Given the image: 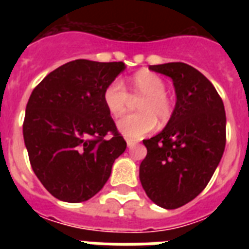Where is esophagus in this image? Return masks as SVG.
I'll return each instance as SVG.
<instances>
[{
	"instance_id": "34e87169",
	"label": "esophagus",
	"mask_w": 249,
	"mask_h": 249,
	"mask_svg": "<svg viewBox=\"0 0 249 249\" xmlns=\"http://www.w3.org/2000/svg\"><path fill=\"white\" fill-rule=\"evenodd\" d=\"M126 144H128L129 148H132V147H134V146H136L137 142H134V141L130 140V138H126Z\"/></svg>"
}]
</instances>
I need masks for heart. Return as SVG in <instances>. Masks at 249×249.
I'll list each match as a JSON object with an SVG mask.
<instances>
[{
    "mask_svg": "<svg viewBox=\"0 0 249 249\" xmlns=\"http://www.w3.org/2000/svg\"><path fill=\"white\" fill-rule=\"evenodd\" d=\"M129 91L133 98H142L134 115L119 121L117 128L130 140H141L158 125L168 124L174 113V101L165 91V81L151 71H140L129 79ZM103 102L113 117L124 116L130 103V95L119 79L112 80L103 90Z\"/></svg>",
    "mask_w": 249,
    "mask_h": 249,
    "instance_id": "b5f03b06",
    "label": "heart"
}]
</instances>
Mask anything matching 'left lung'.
Wrapping results in <instances>:
<instances>
[{
  "label": "left lung",
  "mask_w": 249,
  "mask_h": 249,
  "mask_svg": "<svg viewBox=\"0 0 249 249\" xmlns=\"http://www.w3.org/2000/svg\"><path fill=\"white\" fill-rule=\"evenodd\" d=\"M173 80L177 102L164 130L144 140L140 165L142 187L155 204L176 209L199 195L211 181L226 144L224 102L212 83L181 62L150 66Z\"/></svg>",
  "instance_id": "obj_1"
}]
</instances>
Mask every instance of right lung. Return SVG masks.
<instances>
[{
  "mask_svg": "<svg viewBox=\"0 0 249 249\" xmlns=\"http://www.w3.org/2000/svg\"><path fill=\"white\" fill-rule=\"evenodd\" d=\"M123 62L77 59L50 72L33 89L23 137L33 172L53 196L80 203L99 193L126 142L103 102Z\"/></svg>",
  "mask_w": 249,
  "mask_h": 249,
  "instance_id": "1",
  "label": "right lung"
}]
</instances>
